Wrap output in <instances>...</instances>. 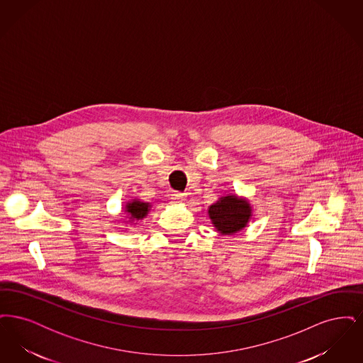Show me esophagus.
<instances>
[{
    "mask_svg": "<svg viewBox=\"0 0 363 363\" xmlns=\"http://www.w3.org/2000/svg\"><path fill=\"white\" fill-rule=\"evenodd\" d=\"M185 199H186V194L179 193V191H175L172 194V200L174 203H182V201H185Z\"/></svg>",
    "mask_w": 363,
    "mask_h": 363,
    "instance_id": "1",
    "label": "esophagus"
}]
</instances>
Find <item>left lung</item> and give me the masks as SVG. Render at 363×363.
<instances>
[{
	"instance_id": "1",
	"label": "left lung",
	"mask_w": 363,
	"mask_h": 363,
	"mask_svg": "<svg viewBox=\"0 0 363 363\" xmlns=\"http://www.w3.org/2000/svg\"><path fill=\"white\" fill-rule=\"evenodd\" d=\"M215 228L223 235H233L247 225L252 216L250 204L237 196L220 197L219 201L208 209Z\"/></svg>"
}]
</instances>
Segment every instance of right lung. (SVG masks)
<instances>
[{"instance_id": "obj_1", "label": "right lung", "mask_w": 363, "mask_h": 363, "mask_svg": "<svg viewBox=\"0 0 363 363\" xmlns=\"http://www.w3.org/2000/svg\"><path fill=\"white\" fill-rule=\"evenodd\" d=\"M126 213L130 220H140L147 216L150 211V203H143L138 200H133L126 204Z\"/></svg>"}]
</instances>
